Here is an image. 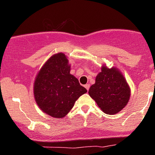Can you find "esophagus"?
Wrapping results in <instances>:
<instances>
[{
  "mask_svg": "<svg viewBox=\"0 0 155 155\" xmlns=\"http://www.w3.org/2000/svg\"><path fill=\"white\" fill-rule=\"evenodd\" d=\"M85 89H87V91H88V90H89V87H90V85H89V84H86V85H85Z\"/></svg>",
  "mask_w": 155,
  "mask_h": 155,
  "instance_id": "obj_1",
  "label": "esophagus"
}]
</instances>
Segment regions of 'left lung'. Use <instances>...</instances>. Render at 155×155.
<instances>
[{
  "label": "left lung",
  "instance_id": "8db88e82",
  "mask_svg": "<svg viewBox=\"0 0 155 155\" xmlns=\"http://www.w3.org/2000/svg\"><path fill=\"white\" fill-rule=\"evenodd\" d=\"M89 96L106 114L120 112L130 98V88L121 73L115 68L102 66L101 72L89 90Z\"/></svg>",
  "mask_w": 155,
  "mask_h": 155
}]
</instances>
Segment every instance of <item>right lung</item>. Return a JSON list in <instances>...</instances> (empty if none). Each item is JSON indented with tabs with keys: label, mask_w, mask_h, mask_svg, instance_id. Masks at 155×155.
I'll return each mask as SVG.
<instances>
[{
	"label": "right lung",
	"mask_w": 155,
	"mask_h": 155,
	"mask_svg": "<svg viewBox=\"0 0 155 155\" xmlns=\"http://www.w3.org/2000/svg\"><path fill=\"white\" fill-rule=\"evenodd\" d=\"M70 71L66 55L56 54L47 60L35 81L37 104L43 112L54 118L64 117L77 100L87 92Z\"/></svg>",
	"instance_id": "right-lung-1"
}]
</instances>
